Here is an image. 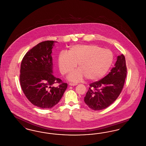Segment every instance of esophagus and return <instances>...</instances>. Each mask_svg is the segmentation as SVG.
I'll return each instance as SVG.
<instances>
[{
  "instance_id": "esophagus-1",
  "label": "esophagus",
  "mask_w": 146,
  "mask_h": 146,
  "mask_svg": "<svg viewBox=\"0 0 146 146\" xmlns=\"http://www.w3.org/2000/svg\"><path fill=\"white\" fill-rule=\"evenodd\" d=\"M78 85V84H76V83H72V82H70L69 84V85L70 86H76V85Z\"/></svg>"
}]
</instances>
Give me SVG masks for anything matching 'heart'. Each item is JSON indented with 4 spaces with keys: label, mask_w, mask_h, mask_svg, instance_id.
Returning <instances> with one entry per match:
<instances>
[{
    "label": "heart",
    "mask_w": 146,
    "mask_h": 146,
    "mask_svg": "<svg viewBox=\"0 0 146 146\" xmlns=\"http://www.w3.org/2000/svg\"><path fill=\"white\" fill-rule=\"evenodd\" d=\"M113 54L107 49L94 44H78L70 47L68 52H61L58 56L61 73L64 75L74 69L78 64L79 69L71 72L67 79L78 82L84 78L89 80L102 78L110 69Z\"/></svg>",
    "instance_id": "1"
}]
</instances>
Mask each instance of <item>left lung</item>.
I'll use <instances>...</instances> for the list:
<instances>
[{"label": "left lung", "mask_w": 146, "mask_h": 146, "mask_svg": "<svg viewBox=\"0 0 146 146\" xmlns=\"http://www.w3.org/2000/svg\"><path fill=\"white\" fill-rule=\"evenodd\" d=\"M127 76V67L124 56L117 58L115 67L104 78L90 85L84 102L94 110H100L112 104L122 90Z\"/></svg>", "instance_id": "8db88e82"}]
</instances>
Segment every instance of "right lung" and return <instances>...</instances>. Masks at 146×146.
I'll return each mask as SVG.
<instances>
[{
  "mask_svg": "<svg viewBox=\"0 0 146 146\" xmlns=\"http://www.w3.org/2000/svg\"><path fill=\"white\" fill-rule=\"evenodd\" d=\"M56 41L42 42L26 53L22 61L20 84L24 94L33 104L50 109L62 98L67 84L52 74V49ZM58 83L55 87L53 85Z\"/></svg>",
  "mask_w": 146,
  "mask_h": 146,
  "instance_id": "1",
  "label": "right lung"
}]
</instances>
